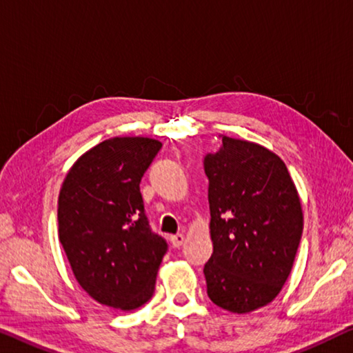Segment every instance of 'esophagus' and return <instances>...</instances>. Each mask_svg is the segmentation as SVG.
<instances>
[{"mask_svg": "<svg viewBox=\"0 0 353 353\" xmlns=\"http://www.w3.org/2000/svg\"><path fill=\"white\" fill-rule=\"evenodd\" d=\"M170 240H171L172 247L179 248L183 242H185V236H183V234H176V236H171Z\"/></svg>", "mask_w": 353, "mask_h": 353, "instance_id": "34e87169", "label": "esophagus"}]
</instances>
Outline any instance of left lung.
Returning a JSON list of instances; mask_svg holds the SVG:
<instances>
[{
  "label": "left lung",
  "instance_id": "left-lung-1",
  "mask_svg": "<svg viewBox=\"0 0 353 353\" xmlns=\"http://www.w3.org/2000/svg\"><path fill=\"white\" fill-rule=\"evenodd\" d=\"M210 239L207 295L223 310L247 314L281 292L303 231L297 187L270 149L223 137L204 159Z\"/></svg>",
  "mask_w": 353,
  "mask_h": 353
}]
</instances>
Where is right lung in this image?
Returning a JSON list of instances; mask_svg holds the SVG:
<instances>
[{"label": "right lung", "mask_w": 353, "mask_h": 353, "mask_svg": "<svg viewBox=\"0 0 353 353\" xmlns=\"http://www.w3.org/2000/svg\"><path fill=\"white\" fill-rule=\"evenodd\" d=\"M159 139L117 137L86 150L58 198V236L78 284L100 305L137 310L150 300L166 242L150 231L139 182Z\"/></svg>", "instance_id": "add662e5"}]
</instances>
